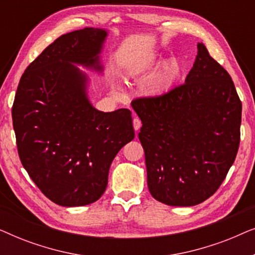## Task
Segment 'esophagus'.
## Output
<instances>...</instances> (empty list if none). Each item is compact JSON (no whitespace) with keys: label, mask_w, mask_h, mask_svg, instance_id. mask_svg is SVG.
I'll use <instances>...</instances> for the list:
<instances>
[{"label":"esophagus","mask_w":255,"mask_h":255,"mask_svg":"<svg viewBox=\"0 0 255 255\" xmlns=\"http://www.w3.org/2000/svg\"><path fill=\"white\" fill-rule=\"evenodd\" d=\"M133 128H134V130H135V132H138V130L139 128H141V121L139 120L138 117H135V118H133Z\"/></svg>","instance_id":"1"}]
</instances>
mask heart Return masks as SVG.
I'll return each instance as SVG.
<instances>
[{
  "label": "heart",
  "mask_w": 255,
  "mask_h": 255,
  "mask_svg": "<svg viewBox=\"0 0 255 255\" xmlns=\"http://www.w3.org/2000/svg\"><path fill=\"white\" fill-rule=\"evenodd\" d=\"M155 59H149L147 61L140 62V64L133 65L128 68V74L132 78L134 76H138L141 73H144L146 69H148L151 66H153L155 64ZM177 72V67L174 62H168L163 68V71L160 76L158 78V80L154 82V86H153V92L154 93H162L165 92L166 89H168V87L170 86V83L175 78Z\"/></svg>",
  "instance_id": "heart-1"
}]
</instances>
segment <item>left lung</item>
I'll list each match as a JSON object with an SVG mask.
<instances>
[{
  "label": "left lung",
  "mask_w": 255,
  "mask_h": 255,
  "mask_svg": "<svg viewBox=\"0 0 255 255\" xmlns=\"http://www.w3.org/2000/svg\"><path fill=\"white\" fill-rule=\"evenodd\" d=\"M141 120L148 190L172 207L212 196L235 162L242 101L231 76L202 43L186 82L131 103Z\"/></svg>",
  "instance_id": "obj_1"
}]
</instances>
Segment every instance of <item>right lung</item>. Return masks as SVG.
<instances>
[{
	"label": "right lung",
	"instance_id": "obj_1",
	"mask_svg": "<svg viewBox=\"0 0 255 255\" xmlns=\"http://www.w3.org/2000/svg\"><path fill=\"white\" fill-rule=\"evenodd\" d=\"M108 32L85 27L62 34L20 78L12 106L18 155L45 196L62 207H81L106 191L111 162L134 138L131 111L96 110L87 75L102 72L100 53Z\"/></svg>",
	"mask_w": 255,
	"mask_h": 255
}]
</instances>
